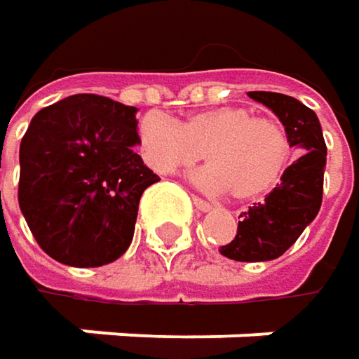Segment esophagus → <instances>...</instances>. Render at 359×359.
I'll return each mask as SVG.
<instances>
[{"label":"esophagus","instance_id":"esophagus-1","mask_svg":"<svg viewBox=\"0 0 359 359\" xmlns=\"http://www.w3.org/2000/svg\"><path fill=\"white\" fill-rule=\"evenodd\" d=\"M193 203H195V208H197L199 212H210V210H212V203L205 201V199H201V197H197V195H193Z\"/></svg>","mask_w":359,"mask_h":359}]
</instances>
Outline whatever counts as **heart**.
<instances>
[{
  "label": "heart",
  "mask_w": 359,
  "mask_h": 359,
  "mask_svg": "<svg viewBox=\"0 0 359 359\" xmlns=\"http://www.w3.org/2000/svg\"><path fill=\"white\" fill-rule=\"evenodd\" d=\"M139 149L162 175L197 164L208 151L212 164L193 177L195 182L210 193L231 191L241 201L274 191L293 160L287 130L243 106L201 109L182 124L147 114L139 122Z\"/></svg>",
  "instance_id": "1"
}]
</instances>
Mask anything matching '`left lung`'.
Listing matches in <instances>:
<instances>
[{"instance_id": "obj_1", "label": "left lung", "mask_w": 359, "mask_h": 359, "mask_svg": "<svg viewBox=\"0 0 359 359\" xmlns=\"http://www.w3.org/2000/svg\"><path fill=\"white\" fill-rule=\"evenodd\" d=\"M248 95L272 109L283 122L291 147L297 149L299 158L262 203H255L250 212L241 214L237 237L229 245H222L220 253L237 262H268L280 257L318 216L326 143L316 111L299 100L270 91H250Z\"/></svg>"}]
</instances>
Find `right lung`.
<instances>
[{
  "label": "right lung",
  "mask_w": 359,
  "mask_h": 359,
  "mask_svg": "<svg viewBox=\"0 0 359 359\" xmlns=\"http://www.w3.org/2000/svg\"><path fill=\"white\" fill-rule=\"evenodd\" d=\"M137 108L81 93L36 111L20 143L18 203L49 257L76 268L118 259L139 199L158 182L135 154Z\"/></svg>",
  "instance_id": "add662e5"
}]
</instances>
